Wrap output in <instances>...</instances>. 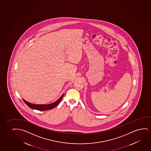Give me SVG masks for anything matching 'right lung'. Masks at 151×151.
<instances>
[{"instance_id":"1","label":"right lung","mask_w":151,"mask_h":151,"mask_svg":"<svg viewBox=\"0 0 151 151\" xmlns=\"http://www.w3.org/2000/svg\"><path fill=\"white\" fill-rule=\"evenodd\" d=\"M63 96V95H62V96L55 103L50 104H48V105H35V104H32L30 103L29 102H27L24 99H23V101H24V103L31 109L38 110L40 111H43V110L51 109L55 107L56 106L58 105V104L59 103L60 101H61Z\"/></svg>"}]
</instances>
